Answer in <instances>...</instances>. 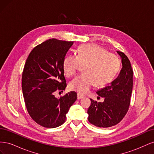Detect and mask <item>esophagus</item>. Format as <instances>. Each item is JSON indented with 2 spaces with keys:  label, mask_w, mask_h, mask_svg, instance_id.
Instances as JSON below:
<instances>
[{
  "label": "esophagus",
  "mask_w": 154,
  "mask_h": 154,
  "mask_svg": "<svg viewBox=\"0 0 154 154\" xmlns=\"http://www.w3.org/2000/svg\"><path fill=\"white\" fill-rule=\"evenodd\" d=\"M85 97V96L83 95V94H81L80 93H78V94H77V98H78V100L82 99L83 97Z\"/></svg>",
  "instance_id": "34e87169"
}]
</instances>
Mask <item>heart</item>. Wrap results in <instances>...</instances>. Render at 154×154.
Listing matches in <instances>:
<instances>
[{"mask_svg": "<svg viewBox=\"0 0 154 154\" xmlns=\"http://www.w3.org/2000/svg\"><path fill=\"white\" fill-rule=\"evenodd\" d=\"M80 63H86L83 72L70 82L69 88L80 94H85L95 85L101 86L109 83L118 71L120 62L115 54L107 52L100 45L84 44L76 52L63 60V69L68 76L76 74Z\"/></svg>", "mask_w": 154, "mask_h": 154, "instance_id": "1", "label": "heart"}]
</instances>
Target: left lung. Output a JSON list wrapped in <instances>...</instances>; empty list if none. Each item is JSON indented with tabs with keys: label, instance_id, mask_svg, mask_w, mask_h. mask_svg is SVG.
Masks as SVG:
<instances>
[{
	"label": "left lung",
	"instance_id": "obj_1",
	"mask_svg": "<svg viewBox=\"0 0 154 154\" xmlns=\"http://www.w3.org/2000/svg\"><path fill=\"white\" fill-rule=\"evenodd\" d=\"M122 58L123 67L117 78L110 84L97 91L104 97L103 103L91 100L87 113L91 124L100 128H108L119 123L129 109L133 87V70L128 57L117 51Z\"/></svg>",
	"mask_w": 154,
	"mask_h": 154
}]
</instances>
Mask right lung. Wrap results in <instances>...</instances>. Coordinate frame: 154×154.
Wrapping results in <instances>:
<instances>
[{
	"label": "right lung",
	"mask_w": 154,
	"mask_h": 154,
	"mask_svg": "<svg viewBox=\"0 0 154 154\" xmlns=\"http://www.w3.org/2000/svg\"><path fill=\"white\" fill-rule=\"evenodd\" d=\"M73 42L51 38L33 48L27 57L22 76L23 96L27 112L45 128H56L66 119L69 108L77 99L71 91L58 99L57 91L67 86L63 60Z\"/></svg>",
	"instance_id": "1"
}]
</instances>
